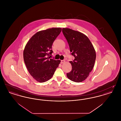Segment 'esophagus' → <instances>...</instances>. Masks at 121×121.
Wrapping results in <instances>:
<instances>
[{
	"label": "esophagus",
	"mask_w": 121,
	"mask_h": 121,
	"mask_svg": "<svg viewBox=\"0 0 121 121\" xmlns=\"http://www.w3.org/2000/svg\"><path fill=\"white\" fill-rule=\"evenodd\" d=\"M65 60H61V63H65Z\"/></svg>",
	"instance_id": "esophagus-1"
}]
</instances>
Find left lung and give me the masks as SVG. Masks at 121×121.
Wrapping results in <instances>:
<instances>
[{
	"instance_id": "obj_1",
	"label": "left lung",
	"mask_w": 121,
	"mask_h": 121,
	"mask_svg": "<svg viewBox=\"0 0 121 121\" xmlns=\"http://www.w3.org/2000/svg\"><path fill=\"white\" fill-rule=\"evenodd\" d=\"M62 32L69 44L72 55L75 58L70 61L72 69L67 76L70 80L79 82L88 77L94 66L96 52L91 41L85 35L69 28Z\"/></svg>"
}]
</instances>
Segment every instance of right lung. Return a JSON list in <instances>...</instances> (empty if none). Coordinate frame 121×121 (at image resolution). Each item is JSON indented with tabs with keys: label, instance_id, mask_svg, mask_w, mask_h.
I'll list each match as a JSON object with an SVG mask.
<instances>
[{
	"label": "right lung",
	"instance_id": "obj_1",
	"mask_svg": "<svg viewBox=\"0 0 121 121\" xmlns=\"http://www.w3.org/2000/svg\"><path fill=\"white\" fill-rule=\"evenodd\" d=\"M62 31L53 28L36 33L28 42L23 51V59L29 73L40 82L49 80L61 61L50 58L52 44Z\"/></svg>",
	"mask_w": 121,
	"mask_h": 121
}]
</instances>
